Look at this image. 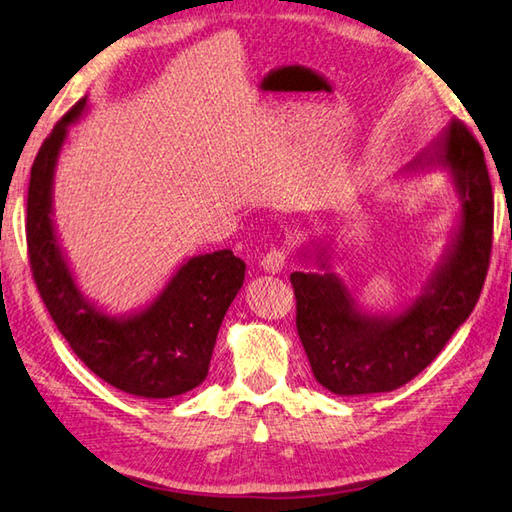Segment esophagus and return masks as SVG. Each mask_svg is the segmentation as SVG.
Instances as JSON below:
<instances>
[{"mask_svg": "<svg viewBox=\"0 0 512 512\" xmlns=\"http://www.w3.org/2000/svg\"><path fill=\"white\" fill-rule=\"evenodd\" d=\"M284 264H287V253H284V250H280V248L268 250V253L262 257V268H264L266 273H271V275L280 273L282 268H284Z\"/></svg>", "mask_w": 512, "mask_h": 512, "instance_id": "34e87169", "label": "esophagus"}]
</instances>
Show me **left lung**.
Returning a JSON list of instances; mask_svg holds the SVG:
<instances>
[{
  "instance_id": "left-lung-1",
  "label": "left lung",
  "mask_w": 512,
  "mask_h": 512,
  "mask_svg": "<svg viewBox=\"0 0 512 512\" xmlns=\"http://www.w3.org/2000/svg\"><path fill=\"white\" fill-rule=\"evenodd\" d=\"M447 171L458 196L449 241L420 296L388 314L363 309L332 268L329 241L300 250L307 271L291 273L296 325L311 372L336 395L388 393L429 366L470 318L481 296L492 248V185L479 142L452 121L397 173Z\"/></svg>"
}]
</instances>
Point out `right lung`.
I'll use <instances>...</instances> for the list:
<instances>
[{
  "instance_id": "obj_1",
  "label": "right lung",
  "mask_w": 512,
  "mask_h": 512,
  "mask_svg": "<svg viewBox=\"0 0 512 512\" xmlns=\"http://www.w3.org/2000/svg\"><path fill=\"white\" fill-rule=\"evenodd\" d=\"M88 112L81 99L58 121L31 167L27 246L33 280L60 334L94 375L144 400H167L203 384L216 334L246 264L232 250L187 257L144 307L110 314L81 291L54 221V176L60 151Z\"/></svg>"
}]
</instances>
